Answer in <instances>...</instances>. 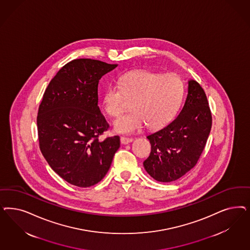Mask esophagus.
<instances>
[{
    "mask_svg": "<svg viewBox=\"0 0 250 250\" xmlns=\"http://www.w3.org/2000/svg\"><path fill=\"white\" fill-rule=\"evenodd\" d=\"M131 142H132V139H131V138H121V144H122V145H128V144H129V143H131Z\"/></svg>",
    "mask_w": 250,
    "mask_h": 250,
    "instance_id": "obj_1",
    "label": "esophagus"
}]
</instances>
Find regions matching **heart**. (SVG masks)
Wrapping results in <instances>:
<instances>
[{
    "instance_id": "1",
    "label": "heart",
    "mask_w": 250,
    "mask_h": 250,
    "mask_svg": "<svg viewBox=\"0 0 250 250\" xmlns=\"http://www.w3.org/2000/svg\"><path fill=\"white\" fill-rule=\"evenodd\" d=\"M183 97V83L175 73L137 70L125 73L119 86L105 89L103 104L105 112L119 117L131 101L132 111L119 118L114 129L121 133H133L145 127L158 129L177 112Z\"/></svg>"
}]
</instances>
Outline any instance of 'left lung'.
Instances as JSON below:
<instances>
[{"mask_svg":"<svg viewBox=\"0 0 250 250\" xmlns=\"http://www.w3.org/2000/svg\"><path fill=\"white\" fill-rule=\"evenodd\" d=\"M211 128V112L199 83L188 82L185 104L177 118L150 134L151 153L144 162L147 173L160 182L183 177L199 161Z\"/></svg>","mask_w":250,"mask_h":250,"instance_id":"1","label":"left lung"}]
</instances>
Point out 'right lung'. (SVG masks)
I'll return each instance as SVG.
<instances>
[{
  "label": "right lung",
  "mask_w": 250,
  "mask_h": 250,
  "mask_svg": "<svg viewBox=\"0 0 250 250\" xmlns=\"http://www.w3.org/2000/svg\"><path fill=\"white\" fill-rule=\"evenodd\" d=\"M118 65L92 59L65 64L49 82L37 117L40 149L72 185L87 188L105 177L120 137H99L109 125L98 107V83Z\"/></svg>",
  "instance_id": "right-lung-1"
}]
</instances>
